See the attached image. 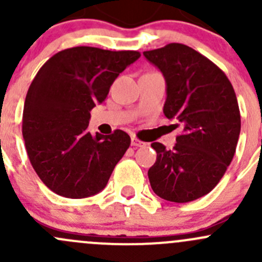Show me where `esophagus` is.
<instances>
[{"label":"esophagus","mask_w":262,"mask_h":262,"mask_svg":"<svg viewBox=\"0 0 262 262\" xmlns=\"http://www.w3.org/2000/svg\"><path fill=\"white\" fill-rule=\"evenodd\" d=\"M132 146L133 147H144V146H147V143L139 141V139L136 138V137H132Z\"/></svg>","instance_id":"34e87169"}]
</instances>
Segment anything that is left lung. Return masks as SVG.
Returning <instances> with one entry per match:
<instances>
[{"mask_svg": "<svg viewBox=\"0 0 262 262\" xmlns=\"http://www.w3.org/2000/svg\"><path fill=\"white\" fill-rule=\"evenodd\" d=\"M143 55L165 77L163 114L181 128L172 149L150 144L157 152L148 170L150 186L168 202H192L216 186L236 152L241 115L233 86L218 66L184 44Z\"/></svg>", "mask_w": 262, "mask_h": 262, "instance_id": "obj_1", "label": "left lung"}]
</instances>
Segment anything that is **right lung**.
Segmentation results:
<instances>
[{"label": "right lung", "mask_w": 262, "mask_h": 262, "mask_svg": "<svg viewBox=\"0 0 262 262\" xmlns=\"http://www.w3.org/2000/svg\"><path fill=\"white\" fill-rule=\"evenodd\" d=\"M139 57L136 50L75 47L58 52L36 73L24 105L23 137L31 166L53 192L82 199L106 186L130 137L120 129L94 137L87 130L90 112Z\"/></svg>", "instance_id": "right-lung-1"}]
</instances>
